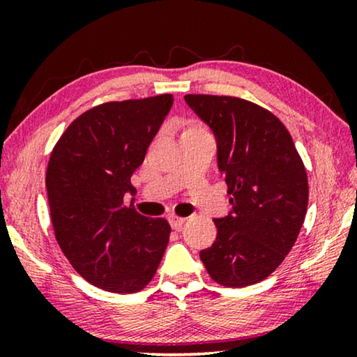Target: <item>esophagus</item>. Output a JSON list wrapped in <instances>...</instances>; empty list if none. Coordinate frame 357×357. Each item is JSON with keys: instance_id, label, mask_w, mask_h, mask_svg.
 Instances as JSON below:
<instances>
[{"instance_id": "esophagus-1", "label": "esophagus", "mask_w": 357, "mask_h": 357, "mask_svg": "<svg viewBox=\"0 0 357 357\" xmlns=\"http://www.w3.org/2000/svg\"><path fill=\"white\" fill-rule=\"evenodd\" d=\"M169 222H170V226H172L174 231H180V229H182V226H183V222H185V218L177 216V214L172 213L169 216Z\"/></svg>"}]
</instances>
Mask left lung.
I'll return each instance as SVG.
<instances>
[{"label": "left lung", "instance_id": "obj_1", "mask_svg": "<svg viewBox=\"0 0 357 357\" xmlns=\"http://www.w3.org/2000/svg\"><path fill=\"white\" fill-rule=\"evenodd\" d=\"M185 100L216 136L232 204L229 216L214 219L218 237L199 258L218 284H255L281 265L299 236L309 203L305 165L270 110L232 96L187 94Z\"/></svg>", "mask_w": 357, "mask_h": 357}]
</instances>
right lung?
Wrapping results in <instances>:
<instances>
[{"mask_svg":"<svg viewBox=\"0 0 357 357\" xmlns=\"http://www.w3.org/2000/svg\"><path fill=\"white\" fill-rule=\"evenodd\" d=\"M172 94L104 102L56 141L45 183L53 231L71 266L99 289L131 294L153 280L170 226L126 206L131 175L172 107Z\"/></svg>","mask_w":357,"mask_h":357,"instance_id":"1","label":"right lung"}]
</instances>
